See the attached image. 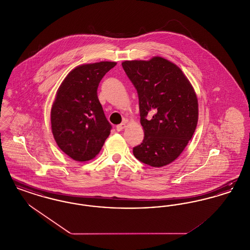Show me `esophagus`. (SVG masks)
<instances>
[{"label": "esophagus", "mask_w": 250, "mask_h": 250, "mask_svg": "<svg viewBox=\"0 0 250 250\" xmlns=\"http://www.w3.org/2000/svg\"><path fill=\"white\" fill-rule=\"evenodd\" d=\"M125 127V123L124 122V123H122V124H120L118 125L117 126H116V130L117 131H122L124 128Z\"/></svg>", "instance_id": "34e87169"}]
</instances>
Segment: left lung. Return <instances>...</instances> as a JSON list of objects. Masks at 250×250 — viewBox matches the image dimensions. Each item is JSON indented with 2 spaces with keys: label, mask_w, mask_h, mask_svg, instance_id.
<instances>
[{
  "label": "left lung",
  "mask_w": 250,
  "mask_h": 250,
  "mask_svg": "<svg viewBox=\"0 0 250 250\" xmlns=\"http://www.w3.org/2000/svg\"><path fill=\"white\" fill-rule=\"evenodd\" d=\"M122 65L138 92L144 129L143 143L133 154L149 166H166L181 155L195 132L197 95L178 66L162 57L125 61ZM148 114L153 115L151 120Z\"/></svg>",
  "instance_id": "1"
}]
</instances>
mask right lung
Listing matches in <instances>:
<instances>
[{"instance_id":"1","label":"right lung","mask_w":250,"mask_h":250,"mask_svg":"<svg viewBox=\"0 0 250 250\" xmlns=\"http://www.w3.org/2000/svg\"><path fill=\"white\" fill-rule=\"evenodd\" d=\"M116 65L100 62L77 66L63 80L51 107V130L60 149L72 159L84 162L98 155L110 134L98 96L102 78Z\"/></svg>"}]
</instances>
